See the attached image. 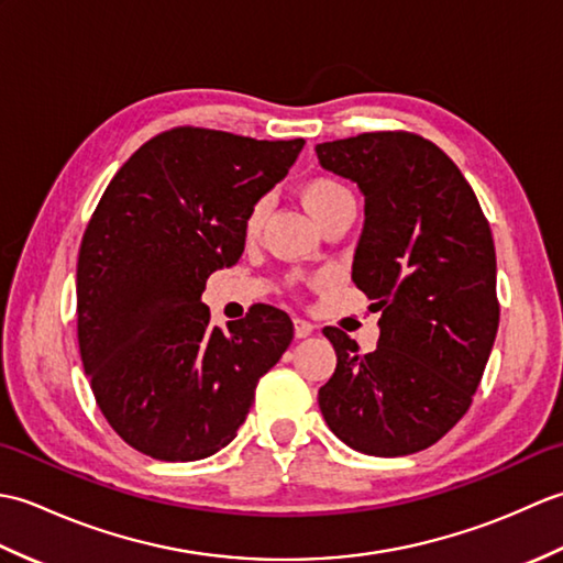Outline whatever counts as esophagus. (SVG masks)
<instances>
[{"instance_id": "34e87169", "label": "esophagus", "mask_w": 563, "mask_h": 563, "mask_svg": "<svg viewBox=\"0 0 563 563\" xmlns=\"http://www.w3.org/2000/svg\"><path fill=\"white\" fill-rule=\"evenodd\" d=\"M314 331V327L309 324V321H305V319H295V336L297 339H307L309 333Z\"/></svg>"}]
</instances>
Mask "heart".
Wrapping results in <instances>:
<instances>
[{
	"label": "heart",
	"instance_id": "obj_1",
	"mask_svg": "<svg viewBox=\"0 0 563 563\" xmlns=\"http://www.w3.org/2000/svg\"><path fill=\"white\" fill-rule=\"evenodd\" d=\"M302 200H305L307 210L317 218V222L329 218V214H333L341 208H355L353 190L333 176H314V178H309V181H305L302 184ZM266 210H268L266 198L256 200L254 206L249 208L246 220H244L246 236L258 234L263 218H266Z\"/></svg>",
	"mask_w": 563,
	"mask_h": 563
}]
</instances>
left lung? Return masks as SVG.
Listing matches in <instances>:
<instances>
[{
    "label": "left lung",
    "mask_w": 563,
    "mask_h": 563,
    "mask_svg": "<svg viewBox=\"0 0 563 563\" xmlns=\"http://www.w3.org/2000/svg\"><path fill=\"white\" fill-rule=\"evenodd\" d=\"M324 169L365 196L353 283L379 309V343L361 353L324 336L336 369L319 409L345 445L401 457L448 433L472 406L498 331L496 249L472 186L445 152L406 130L321 142Z\"/></svg>",
    "instance_id": "obj_1"
}]
</instances>
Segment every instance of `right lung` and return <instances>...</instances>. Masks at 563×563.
Returning a JSON list of instances; mask_svg holds the SVG:
<instances>
[{
    "label": "right lung",
    "instance_id": "add662e5",
    "mask_svg": "<svg viewBox=\"0 0 563 563\" xmlns=\"http://www.w3.org/2000/svg\"><path fill=\"white\" fill-rule=\"evenodd\" d=\"M305 145L178 125L106 186L77 258V341L101 413L130 448L194 462L230 445L258 379L292 341L290 317L254 305L230 333L200 302L242 256L249 208Z\"/></svg>",
    "mask_w": 563,
    "mask_h": 563
}]
</instances>
